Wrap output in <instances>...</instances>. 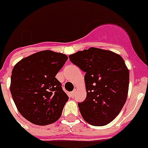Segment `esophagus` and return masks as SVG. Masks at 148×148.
Wrapping results in <instances>:
<instances>
[{
	"label": "esophagus",
	"mask_w": 148,
	"mask_h": 148,
	"mask_svg": "<svg viewBox=\"0 0 148 148\" xmlns=\"http://www.w3.org/2000/svg\"><path fill=\"white\" fill-rule=\"evenodd\" d=\"M76 89H74L73 91H72V92H71V94H70V96H72V97H74V96H75V94H76Z\"/></svg>",
	"instance_id": "esophagus-1"
}]
</instances>
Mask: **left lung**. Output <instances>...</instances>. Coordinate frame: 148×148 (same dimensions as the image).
Instances as JSON below:
<instances>
[{
	"mask_svg": "<svg viewBox=\"0 0 148 148\" xmlns=\"http://www.w3.org/2000/svg\"><path fill=\"white\" fill-rule=\"evenodd\" d=\"M70 61L85 72L87 96L78 103L83 118L93 126H104L119 115L126 102L129 71L115 52L90 48L69 56Z\"/></svg>",
	"mask_w": 148,
	"mask_h": 148,
	"instance_id": "1",
	"label": "left lung"
}]
</instances>
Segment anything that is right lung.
Here are the masks:
<instances>
[{"instance_id": "1", "label": "right lung", "mask_w": 148, "mask_h": 148, "mask_svg": "<svg viewBox=\"0 0 148 148\" xmlns=\"http://www.w3.org/2000/svg\"><path fill=\"white\" fill-rule=\"evenodd\" d=\"M68 56L49 50L22 59L12 69L10 92L19 112L36 125L58 120L69 100L56 75Z\"/></svg>"}]
</instances>
